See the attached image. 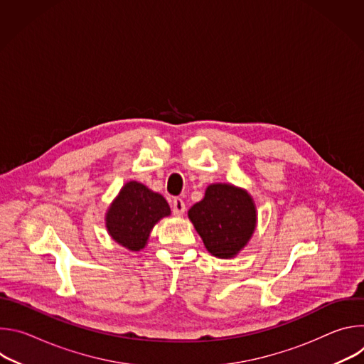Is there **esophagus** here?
<instances>
[{"mask_svg": "<svg viewBox=\"0 0 364 364\" xmlns=\"http://www.w3.org/2000/svg\"><path fill=\"white\" fill-rule=\"evenodd\" d=\"M173 213L176 215V216H183L184 215V212H186V204H184V201L181 200V198H178V197H176V198H173Z\"/></svg>", "mask_w": 364, "mask_h": 364, "instance_id": "1", "label": "esophagus"}]
</instances>
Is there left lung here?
I'll return each instance as SVG.
<instances>
[{
    "instance_id": "obj_1",
    "label": "left lung",
    "mask_w": 364,
    "mask_h": 364,
    "mask_svg": "<svg viewBox=\"0 0 364 364\" xmlns=\"http://www.w3.org/2000/svg\"><path fill=\"white\" fill-rule=\"evenodd\" d=\"M205 249L216 257L232 259L249 243L257 223L252 196L230 183L207 186L201 201L188 210Z\"/></svg>"
}]
</instances>
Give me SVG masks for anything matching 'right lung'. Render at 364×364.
I'll return each mask as SVG.
<instances>
[{"label": "right lung", "mask_w": 364, "mask_h": 364, "mask_svg": "<svg viewBox=\"0 0 364 364\" xmlns=\"http://www.w3.org/2000/svg\"><path fill=\"white\" fill-rule=\"evenodd\" d=\"M171 215L167 200L138 181H128L105 213L108 235L131 252L142 250L152 228Z\"/></svg>", "instance_id": "add662e5"}]
</instances>
